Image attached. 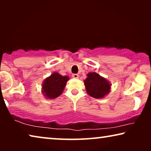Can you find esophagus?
I'll return each mask as SVG.
<instances>
[{
	"label": "esophagus",
	"instance_id": "1",
	"mask_svg": "<svg viewBox=\"0 0 151 151\" xmlns=\"http://www.w3.org/2000/svg\"><path fill=\"white\" fill-rule=\"evenodd\" d=\"M72 78H75V79H78V78H79V76H78V74H73V75H72Z\"/></svg>",
	"mask_w": 151,
	"mask_h": 151
}]
</instances>
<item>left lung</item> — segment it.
I'll use <instances>...</instances> for the list:
<instances>
[{
    "label": "left lung",
    "mask_w": 151,
    "mask_h": 151,
    "mask_svg": "<svg viewBox=\"0 0 151 151\" xmlns=\"http://www.w3.org/2000/svg\"><path fill=\"white\" fill-rule=\"evenodd\" d=\"M84 84L88 95L94 98H104L111 91V84L106 78L96 72H90L87 78L84 80Z\"/></svg>",
    "instance_id": "1"
}]
</instances>
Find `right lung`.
Returning <instances> with one entry per match:
<instances>
[{"mask_svg": "<svg viewBox=\"0 0 151 151\" xmlns=\"http://www.w3.org/2000/svg\"><path fill=\"white\" fill-rule=\"evenodd\" d=\"M69 80V78L67 76H63L57 72H54L43 81L42 94L47 99L50 100L58 98L63 93Z\"/></svg>", "mask_w": 151, "mask_h": 151, "instance_id": "1", "label": "right lung"}]
</instances>
